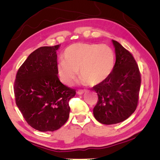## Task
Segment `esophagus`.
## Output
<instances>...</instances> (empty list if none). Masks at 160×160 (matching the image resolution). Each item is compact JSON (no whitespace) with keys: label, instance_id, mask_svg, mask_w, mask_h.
<instances>
[{"label":"esophagus","instance_id":"1","mask_svg":"<svg viewBox=\"0 0 160 160\" xmlns=\"http://www.w3.org/2000/svg\"><path fill=\"white\" fill-rule=\"evenodd\" d=\"M85 93V91H83V90H79V91H77V94H78V95H82L83 93Z\"/></svg>","mask_w":160,"mask_h":160}]
</instances>
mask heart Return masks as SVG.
<instances>
[{
  "label": "heart",
  "mask_w": 160,
  "mask_h": 160,
  "mask_svg": "<svg viewBox=\"0 0 160 160\" xmlns=\"http://www.w3.org/2000/svg\"><path fill=\"white\" fill-rule=\"evenodd\" d=\"M64 59L58 63L57 71L67 85L74 82L78 72L81 83L100 84L110 77L115 64V53L105 44L74 43L64 50Z\"/></svg>",
  "instance_id": "heart-1"
}]
</instances>
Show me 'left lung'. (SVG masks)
Returning a JSON list of instances; mask_svg holds the SVG:
<instances>
[{
	"mask_svg": "<svg viewBox=\"0 0 160 160\" xmlns=\"http://www.w3.org/2000/svg\"><path fill=\"white\" fill-rule=\"evenodd\" d=\"M116 62L107 79L93 87L98 96L93 108L97 121L106 125L114 124L128 119L137 108L141 77L132 54L112 40Z\"/></svg>",
	"mask_w": 160,
	"mask_h": 160,
	"instance_id": "1",
	"label": "left lung"
}]
</instances>
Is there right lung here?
<instances>
[{"label":"right lung","instance_id":"obj_1","mask_svg":"<svg viewBox=\"0 0 160 160\" xmlns=\"http://www.w3.org/2000/svg\"><path fill=\"white\" fill-rule=\"evenodd\" d=\"M60 45L43 46L28 56L16 75L14 93L16 105L24 119L39 131H54L69 118V101L74 89L58 77L57 53Z\"/></svg>","mask_w":160,"mask_h":160}]
</instances>
